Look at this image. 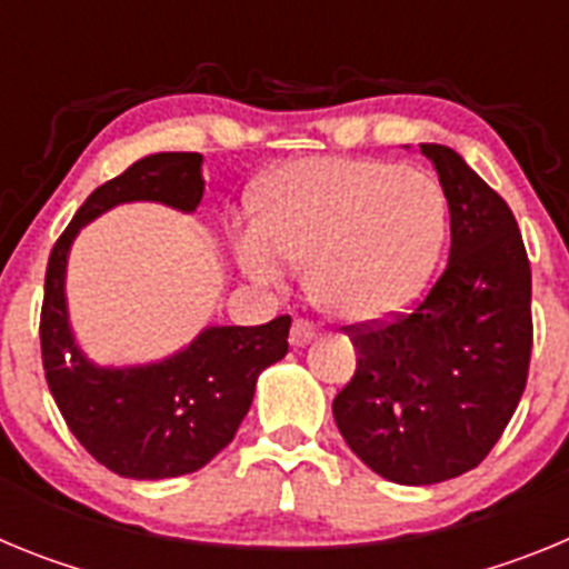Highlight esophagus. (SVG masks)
I'll list each match as a JSON object with an SVG mask.
<instances>
[{"instance_id": "1", "label": "esophagus", "mask_w": 569, "mask_h": 569, "mask_svg": "<svg viewBox=\"0 0 569 569\" xmlns=\"http://www.w3.org/2000/svg\"><path fill=\"white\" fill-rule=\"evenodd\" d=\"M310 339H316V325H310V321L305 319L293 321V328H290V345L305 347Z\"/></svg>"}]
</instances>
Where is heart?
<instances>
[{"label": "heart", "instance_id": "heart-1", "mask_svg": "<svg viewBox=\"0 0 569 569\" xmlns=\"http://www.w3.org/2000/svg\"><path fill=\"white\" fill-rule=\"evenodd\" d=\"M447 199L430 173L381 159H299L276 170L236 239L250 279L308 259V288L345 321H379L419 296L439 261Z\"/></svg>", "mask_w": 569, "mask_h": 569}]
</instances>
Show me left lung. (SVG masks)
Masks as SVG:
<instances>
[{
	"instance_id": "left-lung-1",
	"label": "left lung",
	"mask_w": 569,
	"mask_h": 569,
	"mask_svg": "<svg viewBox=\"0 0 569 569\" xmlns=\"http://www.w3.org/2000/svg\"><path fill=\"white\" fill-rule=\"evenodd\" d=\"M421 153L450 208V259L413 310L347 328L359 361L333 399L347 447L381 479L413 487L485 461L519 407L532 350L516 216L456 150Z\"/></svg>"
}]
</instances>
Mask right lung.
<instances>
[{"label": "right lung", "instance_id": "obj_1", "mask_svg": "<svg viewBox=\"0 0 569 569\" xmlns=\"http://www.w3.org/2000/svg\"><path fill=\"white\" fill-rule=\"evenodd\" d=\"M202 193L199 153L144 156L99 184L50 250L39 319L44 379L70 433L124 479H173L208 465L248 416L261 370L288 353L290 316L259 328H208L153 365L99 367L79 350L64 301L68 253L79 230L124 202L193 213Z\"/></svg>", "mask_w": 569, "mask_h": 569}]
</instances>
